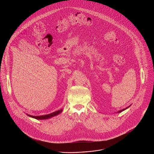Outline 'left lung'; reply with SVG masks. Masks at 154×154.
<instances>
[{
  "instance_id": "8db88e82",
  "label": "left lung",
  "mask_w": 154,
  "mask_h": 154,
  "mask_svg": "<svg viewBox=\"0 0 154 154\" xmlns=\"http://www.w3.org/2000/svg\"><path fill=\"white\" fill-rule=\"evenodd\" d=\"M131 106V105H130V106H128V107H126V108H125V109H122V110H119V111H118V112H117L118 113H119V112H122V111H124V110H126V109H128V108H129V107H130V106Z\"/></svg>"
}]
</instances>
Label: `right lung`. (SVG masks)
<instances>
[{"label": "right lung", "instance_id": "right-lung-1", "mask_svg": "<svg viewBox=\"0 0 154 154\" xmlns=\"http://www.w3.org/2000/svg\"><path fill=\"white\" fill-rule=\"evenodd\" d=\"M62 112V110H58L57 111H55V112H53L51 114H46V115H44V116H30L28 114H26V115L28 116H29L30 117L33 118H35L36 119H49V118H51L53 117H55L56 116H58V114H59L60 113H61Z\"/></svg>", "mask_w": 154, "mask_h": 154}]
</instances>
